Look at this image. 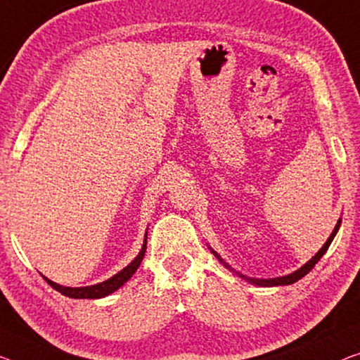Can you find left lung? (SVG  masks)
<instances>
[{
    "label": "left lung",
    "mask_w": 360,
    "mask_h": 360,
    "mask_svg": "<svg viewBox=\"0 0 360 360\" xmlns=\"http://www.w3.org/2000/svg\"><path fill=\"white\" fill-rule=\"evenodd\" d=\"M340 226H341V219H338V224L335 226V229H333V233H331V236L328 239H326V243L323 244V248H321L317 254H315L312 259H310L307 264L305 265H302L299 268V270H296L294 273H291V275H286V276H280V278H270V280H259V278H245L244 275H240V273H238V275L240 276V278H244V280H248L249 283H252V284H257V286H265V288H268V286H288V284H292V283H296V281H299L300 278H304L305 275H307V273L312 270V268L315 266V264H317V262L321 259V257H323V254L326 250H328V248H330V244H331V240L335 239V236H336V233H338V229H340ZM213 252V255L217 257V259L221 262V264L226 266V268H229V270L231 271H234L231 266H229L228 264H224V262L221 260V257H219L217 252L214 250H212Z\"/></svg>",
    "instance_id": "1"
}]
</instances>
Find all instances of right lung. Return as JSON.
I'll list each match as a JSON object with an SVG mask.
<instances>
[{"mask_svg":"<svg viewBox=\"0 0 360 360\" xmlns=\"http://www.w3.org/2000/svg\"><path fill=\"white\" fill-rule=\"evenodd\" d=\"M146 250H147V233H146V239H143L142 249H141V252H139V255L136 257V259H134L126 268H122L120 273H116L115 276H111L110 280H106L103 283H98V284H94V286L68 288V286H61V284L53 283L51 280H48V278H45V276H43V278H45V281L50 284L53 289H56L58 292H61L68 297H72V299H100V297L108 296V294H111V292H115L116 289H120L127 280H131V276L134 275V273H136L139 265H141L143 255H146Z\"/></svg>","mask_w":360,"mask_h":360,"instance_id":"obj_1","label":"right lung"}]
</instances>
